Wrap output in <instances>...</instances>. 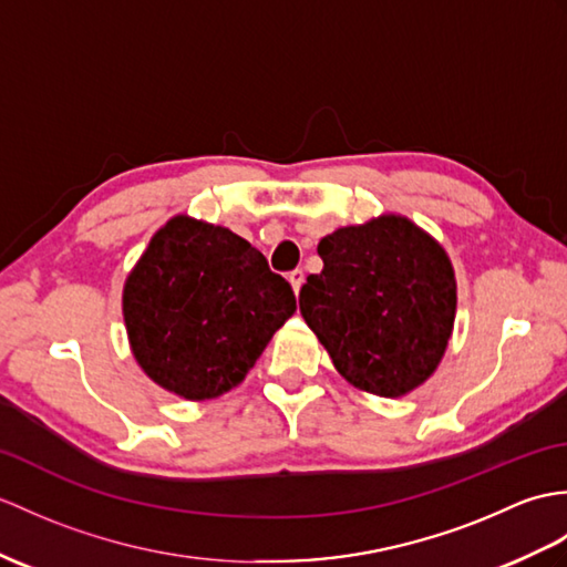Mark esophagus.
I'll list each match as a JSON object with an SVG mask.
<instances>
[{"mask_svg": "<svg viewBox=\"0 0 567 567\" xmlns=\"http://www.w3.org/2000/svg\"><path fill=\"white\" fill-rule=\"evenodd\" d=\"M287 278H289V282H292V289H295V292L299 295V289H301V285H305V270H301V268H297V270H292V272H289V275H287Z\"/></svg>", "mask_w": 567, "mask_h": 567, "instance_id": "obj_1", "label": "esophagus"}]
</instances>
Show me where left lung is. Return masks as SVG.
Wrapping results in <instances>:
<instances>
[{"label": "left lung", "mask_w": 567, "mask_h": 567, "mask_svg": "<svg viewBox=\"0 0 567 567\" xmlns=\"http://www.w3.org/2000/svg\"><path fill=\"white\" fill-rule=\"evenodd\" d=\"M299 309L354 386L396 399L437 370L450 343L456 282L444 248L389 215L343 227L319 244Z\"/></svg>", "instance_id": "1"}]
</instances>
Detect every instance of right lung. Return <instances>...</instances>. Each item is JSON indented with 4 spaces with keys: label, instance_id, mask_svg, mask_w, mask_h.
I'll list each match as a JSON object with an SVG mask.
<instances>
[{
    "label": "right lung",
    "instance_id": "obj_1",
    "mask_svg": "<svg viewBox=\"0 0 567 567\" xmlns=\"http://www.w3.org/2000/svg\"><path fill=\"white\" fill-rule=\"evenodd\" d=\"M297 299L266 256L234 231L174 217L154 234L123 292L142 370L203 401L244 381Z\"/></svg>",
    "mask_w": 567,
    "mask_h": 567
}]
</instances>
